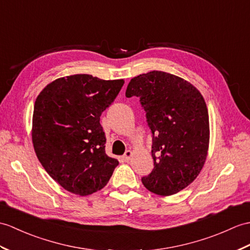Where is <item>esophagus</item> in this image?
<instances>
[{"label": "esophagus", "mask_w": 250, "mask_h": 250, "mask_svg": "<svg viewBox=\"0 0 250 250\" xmlns=\"http://www.w3.org/2000/svg\"><path fill=\"white\" fill-rule=\"evenodd\" d=\"M132 155H133V152L131 151V150H126L125 153L123 156V159H124L125 162H129L131 160V158H132Z\"/></svg>", "instance_id": "obj_1"}]
</instances>
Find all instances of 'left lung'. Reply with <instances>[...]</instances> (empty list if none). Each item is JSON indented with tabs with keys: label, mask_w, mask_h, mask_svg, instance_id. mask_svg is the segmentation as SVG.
Listing matches in <instances>:
<instances>
[{
	"label": "left lung",
	"mask_w": 250,
	"mask_h": 250,
	"mask_svg": "<svg viewBox=\"0 0 250 250\" xmlns=\"http://www.w3.org/2000/svg\"><path fill=\"white\" fill-rule=\"evenodd\" d=\"M134 96L141 99L152 132L154 168L142 182L156 195L177 194L206 163L210 125L205 99L187 80L156 70L130 81L125 97Z\"/></svg>",
	"instance_id": "1"
}]
</instances>
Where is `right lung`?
Instances as JSON below:
<instances>
[{"instance_id":"1","label":"right lung","mask_w":250,"mask_h":250,"mask_svg":"<svg viewBox=\"0 0 250 250\" xmlns=\"http://www.w3.org/2000/svg\"><path fill=\"white\" fill-rule=\"evenodd\" d=\"M124 83L73 74L56 79L36 98L32 125L35 153L45 171L72 194L87 196L102 189L119 164L105 153L100 116Z\"/></svg>"}]
</instances>
